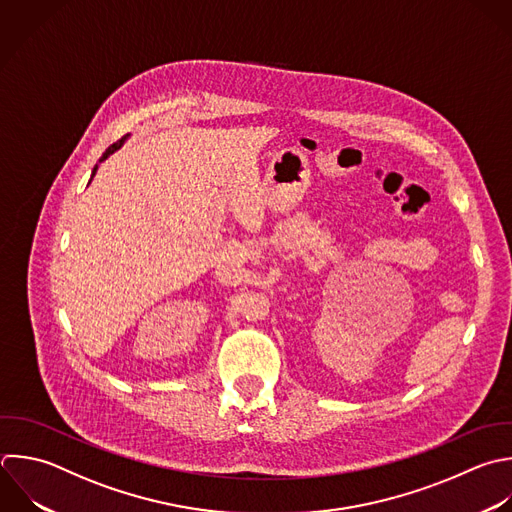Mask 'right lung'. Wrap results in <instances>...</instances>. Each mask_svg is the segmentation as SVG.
I'll list each match as a JSON object with an SVG mask.
<instances>
[{"mask_svg": "<svg viewBox=\"0 0 512 512\" xmlns=\"http://www.w3.org/2000/svg\"><path fill=\"white\" fill-rule=\"evenodd\" d=\"M126 138H128V136H124V138H122V140H120V142H116V144H112V146H110V148H108V150H106V154H104V156H102V158H100V160H106V158H108V156H110V154H114V152H116V150H120V148H122V144H124V142H126ZM96 170H98V166H96V168H94V172H92V178H94V174H96Z\"/></svg>", "mask_w": 512, "mask_h": 512, "instance_id": "add662e5", "label": "right lung"}]
</instances>
